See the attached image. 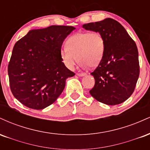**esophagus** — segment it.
<instances>
[{
  "label": "esophagus",
  "mask_w": 150,
  "mask_h": 150,
  "mask_svg": "<svg viewBox=\"0 0 150 150\" xmlns=\"http://www.w3.org/2000/svg\"><path fill=\"white\" fill-rule=\"evenodd\" d=\"M77 75L80 77H82V76H85L87 74H86L85 73H77Z\"/></svg>",
  "instance_id": "34e87169"
}]
</instances>
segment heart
Segmentation results:
<instances>
[{
  "instance_id": "obj_1",
  "label": "heart",
  "mask_w": 150,
  "mask_h": 150,
  "mask_svg": "<svg viewBox=\"0 0 150 150\" xmlns=\"http://www.w3.org/2000/svg\"><path fill=\"white\" fill-rule=\"evenodd\" d=\"M104 53L105 40L102 34L98 32H87L77 33L68 38L65 47L60 51V56L65 66L72 70L77 60L81 68H95L102 61Z\"/></svg>"
}]
</instances>
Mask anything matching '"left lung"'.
<instances>
[{
  "label": "left lung",
  "mask_w": 150,
  "mask_h": 150,
  "mask_svg": "<svg viewBox=\"0 0 150 150\" xmlns=\"http://www.w3.org/2000/svg\"><path fill=\"white\" fill-rule=\"evenodd\" d=\"M82 27L99 32L105 40L104 58L91 73L95 84L89 93L103 104H121L132 95L140 75L135 42L124 27L111 18L85 24Z\"/></svg>",
  "instance_id": "8db88e82"
}]
</instances>
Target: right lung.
<instances>
[{
    "label": "right lung",
    "instance_id": "right-lung-1",
    "mask_svg": "<svg viewBox=\"0 0 150 150\" xmlns=\"http://www.w3.org/2000/svg\"><path fill=\"white\" fill-rule=\"evenodd\" d=\"M75 29L52 25L32 30L15 43L8 67L10 87L27 107L40 110L52 104L66 79L75 75L60 56L63 41Z\"/></svg>",
    "mask_w": 150,
    "mask_h": 150
}]
</instances>
